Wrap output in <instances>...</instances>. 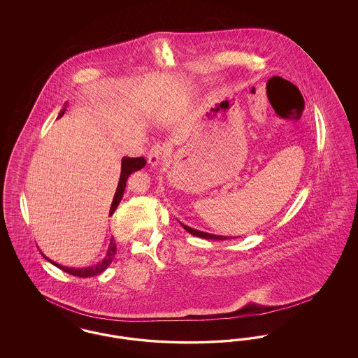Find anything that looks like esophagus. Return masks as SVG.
<instances>
[{"label":"esophagus","mask_w":358,"mask_h":358,"mask_svg":"<svg viewBox=\"0 0 358 358\" xmlns=\"http://www.w3.org/2000/svg\"><path fill=\"white\" fill-rule=\"evenodd\" d=\"M165 153H166V146L165 145H154L153 148L150 149V152H149L150 166H153V168L158 166L162 162Z\"/></svg>","instance_id":"obj_1"}]
</instances>
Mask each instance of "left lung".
Here are the masks:
<instances>
[{"mask_svg":"<svg viewBox=\"0 0 358 358\" xmlns=\"http://www.w3.org/2000/svg\"><path fill=\"white\" fill-rule=\"evenodd\" d=\"M273 79H278V78H271L270 80H273ZM279 79H282V78H279ZM268 80V82H270ZM282 80H285V79H282ZM267 82V83H268ZM287 82V80H286ZM182 227H184V229L187 231L190 235H193V236H197V238H206V240H227V236H219V235H212V234H206V232H203V231H197V229H193V228H190V227H187L185 224H182V222H180Z\"/></svg>","mask_w":358,"mask_h":358,"instance_id":"obj_1","label":"left lung"}]
</instances>
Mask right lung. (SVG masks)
<instances>
[{
  "instance_id": "right-lung-1",
  "label": "right lung",
  "mask_w": 358,
  "mask_h": 358,
  "mask_svg": "<svg viewBox=\"0 0 358 358\" xmlns=\"http://www.w3.org/2000/svg\"><path fill=\"white\" fill-rule=\"evenodd\" d=\"M66 106L67 103L64 104V108L60 111L59 117H63L64 113H66ZM146 165V159L143 157H138V158H130V157H123L122 158V166H120V182H118V187L115 190V194H114V199H113V203H111V208H110V216L115 212V209L118 208L120 200L123 197V192H124V187H126V181L129 178V176L131 173H134L136 171H141L143 166ZM117 254V244H115V240L114 238H110V244H108V248H107V254L103 257L102 260L91 267H83V268H75V267H64L62 264H57L55 263L53 260H51L50 257L41 254L44 256L48 262H51L53 266H56L57 268L63 270L64 273H69V275H73V276H79V278H88V276H94V275H99L102 273L110 264L111 262L114 260V256Z\"/></svg>"
}]
</instances>
